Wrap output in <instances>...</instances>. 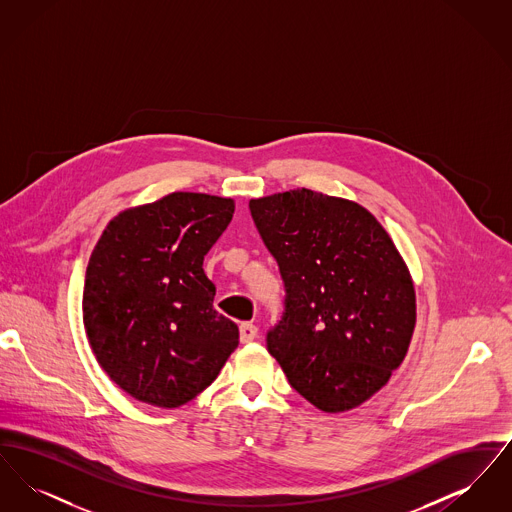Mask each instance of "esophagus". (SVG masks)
<instances>
[{"label": "esophagus", "mask_w": 512, "mask_h": 512, "mask_svg": "<svg viewBox=\"0 0 512 512\" xmlns=\"http://www.w3.org/2000/svg\"><path fill=\"white\" fill-rule=\"evenodd\" d=\"M257 334H259V330H257L255 324H251V322H242L240 324V340H242V343H249V341L255 340Z\"/></svg>", "instance_id": "34e87169"}]
</instances>
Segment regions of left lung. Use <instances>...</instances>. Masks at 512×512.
<instances>
[{"instance_id":"1","label":"left lung","mask_w":512,"mask_h":512,"mask_svg":"<svg viewBox=\"0 0 512 512\" xmlns=\"http://www.w3.org/2000/svg\"><path fill=\"white\" fill-rule=\"evenodd\" d=\"M284 282L268 353L324 413L359 407L403 363L416 305L409 268L359 203L307 188L249 201Z\"/></svg>"}]
</instances>
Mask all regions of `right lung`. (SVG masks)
<instances>
[{
  "label": "right lung",
  "mask_w": 512,
  "mask_h": 512,
  "mask_svg": "<svg viewBox=\"0 0 512 512\" xmlns=\"http://www.w3.org/2000/svg\"><path fill=\"white\" fill-rule=\"evenodd\" d=\"M232 213V199L176 192L103 230L86 268L82 320L99 366L134 399L180 407L238 347V326L215 311L203 272Z\"/></svg>",
  "instance_id": "add662e5"
}]
</instances>
